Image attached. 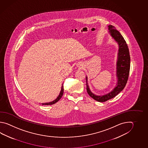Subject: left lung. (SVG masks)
Instances as JSON below:
<instances>
[{"instance_id": "left-lung-1", "label": "left lung", "mask_w": 148, "mask_h": 148, "mask_svg": "<svg viewBox=\"0 0 148 148\" xmlns=\"http://www.w3.org/2000/svg\"><path fill=\"white\" fill-rule=\"evenodd\" d=\"M108 27L110 36L118 43L119 45L116 64V75L118 80L116 86L110 92L106 95L98 96L93 94L90 91L87 83V77L86 76L87 93L95 101H98L99 102H105L110 99L114 97L123 90L128 81L130 67V57L129 54V51L125 39L120 32L115 29L114 26L109 25H108Z\"/></svg>"}]
</instances>
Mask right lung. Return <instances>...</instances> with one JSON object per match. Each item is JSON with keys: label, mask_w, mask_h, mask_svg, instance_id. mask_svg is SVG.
Here are the masks:
<instances>
[{"label": "right lung", "mask_w": 148, "mask_h": 148, "mask_svg": "<svg viewBox=\"0 0 148 148\" xmlns=\"http://www.w3.org/2000/svg\"><path fill=\"white\" fill-rule=\"evenodd\" d=\"M63 92H64L63 84H62V86L61 87V92H60V94H59V96H58V97L56 98L55 100H54V101H51V102H50V103H42L41 104L43 105H51L54 104L56 102H58L61 98L62 96H63Z\"/></svg>", "instance_id": "right-lung-1"}]
</instances>
